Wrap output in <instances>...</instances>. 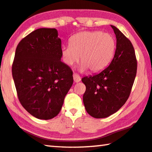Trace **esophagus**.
I'll return each mask as SVG.
<instances>
[{
	"label": "esophagus",
	"mask_w": 152,
	"mask_h": 152,
	"mask_svg": "<svg viewBox=\"0 0 152 152\" xmlns=\"http://www.w3.org/2000/svg\"><path fill=\"white\" fill-rule=\"evenodd\" d=\"M73 78H74V81L75 82V83H79L81 80L80 76H79L78 74H75V73L73 74Z\"/></svg>",
	"instance_id": "obj_1"
}]
</instances>
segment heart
<instances>
[{
  "mask_svg": "<svg viewBox=\"0 0 152 152\" xmlns=\"http://www.w3.org/2000/svg\"><path fill=\"white\" fill-rule=\"evenodd\" d=\"M116 43L109 33L101 31L82 32L71 38L69 45L62 47L65 63L72 66L80 56L81 69L92 72L102 70L114 58Z\"/></svg>",
  "mask_w": 152,
  "mask_h": 152,
  "instance_id": "heart-1",
  "label": "heart"
}]
</instances>
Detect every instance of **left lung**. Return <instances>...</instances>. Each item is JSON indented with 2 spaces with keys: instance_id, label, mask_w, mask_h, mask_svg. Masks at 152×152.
Wrapping results in <instances>:
<instances>
[{
  "instance_id": "1",
  "label": "left lung",
  "mask_w": 152,
  "mask_h": 152,
  "mask_svg": "<svg viewBox=\"0 0 152 152\" xmlns=\"http://www.w3.org/2000/svg\"><path fill=\"white\" fill-rule=\"evenodd\" d=\"M116 49L110 66L99 74L86 76L83 102L86 112L95 118L110 116L123 106L129 97L135 78L137 61L133 46L114 26Z\"/></svg>"
}]
</instances>
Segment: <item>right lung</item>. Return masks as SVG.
I'll use <instances>...</instances> for the list:
<instances>
[{
  "label": "right lung",
  "mask_w": 152,
  "mask_h": 152,
  "mask_svg": "<svg viewBox=\"0 0 152 152\" xmlns=\"http://www.w3.org/2000/svg\"><path fill=\"white\" fill-rule=\"evenodd\" d=\"M61 40L55 28L37 29L17 46L12 75L21 105L38 119L59 114L73 84V72L61 61Z\"/></svg>",
  "instance_id": "1"
}]
</instances>
